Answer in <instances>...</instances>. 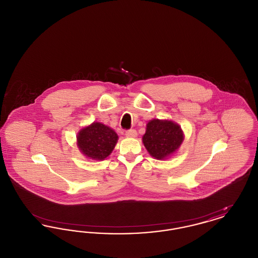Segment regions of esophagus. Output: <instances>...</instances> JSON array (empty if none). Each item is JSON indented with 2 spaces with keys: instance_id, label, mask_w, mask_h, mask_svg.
Wrapping results in <instances>:
<instances>
[{
  "instance_id": "1",
  "label": "esophagus",
  "mask_w": 258,
  "mask_h": 258,
  "mask_svg": "<svg viewBox=\"0 0 258 258\" xmlns=\"http://www.w3.org/2000/svg\"><path fill=\"white\" fill-rule=\"evenodd\" d=\"M125 136L126 137H131V138H134L137 136V133L135 130H130V131H126L125 132Z\"/></svg>"
}]
</instances>
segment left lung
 Instances as JSON below:
<instances>
[{
	"label": "left lung",
	"instance_id": "8db88e82",
	"mask_svg": "<svg viewBox=\"0 0 258 258\" xmlns=\"http://www.w3.org/2000/svg\"><path fill=\"white\" fill-rule=\"evenodd\" d=\"M184 134L178 123L154 119L147 123L142 141L149 154L157 160L169 158L180 148Z\"/></svg>",
	"mask_w": 258,
	"mask_h": 258
}]
</instances>
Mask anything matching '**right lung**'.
Masks as SVG:
<instances>
[{
	"instance_id": "obj_1",
	"label": "right lung",
	"mask_w": 258,
	"mask_h": 258,
	"mask_svg": "<svg viewBox=\"0 0 258 258\" xmlns=\"http://www.w3.org/2000/svg\"><path fill=\"white\" fill-rule=\"evenodd\" d=\"M76 138L77 146L85 157L102 160L112 153L119 137L109 126L96 122L81 128Z\"/></svg>"
}]
</instances>
